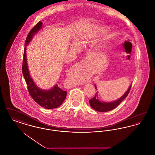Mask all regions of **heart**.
<instances>
[{
    "mask_svg": "<svg viewBox=\"0 0 155 155\" xmlns=\"http://www.w3.org/2000/svg\"><path fill=\"white\" fill-rule=\"evenodd\" d=\"M101 32L100 31H93L91 32H89V33H87L85 34H82L81 36L80 37V41L81 43H85L87 42H89L91 41L92 39L96 38L97 37H98L99 35H101ZM74 46V45H73ZM104 45L101 44L99 45V48H104ZM82 80H80L79 82H81Z\"/></svg>",
    "mask_w": 155,
    "mask_h": 155,
    "instance_id": "obj_1",
    "label": "heart"
}]
</instances>
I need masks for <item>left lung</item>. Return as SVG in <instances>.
<instances>
[{"label": "left lung", "instance_id": "obj_1", "mask_svg": "<svg viewBox=\"0 0 155 155\" xmlns=\"http://www.w3.org/2000/svg\"><path fill=\"white\" fill-rule=\"evenodd\" d=\"M95 89L97 88L95 85ZM131 88V85L130 86L128 90L125 92V94L123 96L117 100L111 102H101L98 99V97L97 96V93H96L95 96L89 100L90 106L94 110L97 111H100V112H106V111L111 110L115 109L116 107H117L118 106V104L121 103L127 96H128Z\"/></svg>", "mask_w": 155, "mask_h": 155}]
</instances>
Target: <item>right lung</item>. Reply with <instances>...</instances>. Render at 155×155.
Instances as JSON below:
<instances>
[{"mask_svg": "<svg viewBox=\"0 0 155 155\" xmlns=\"http://www.w3.org/2000/svg\"><path fill=\"white\" fill-rule=\"evenodd\" d=\"M42 22L39 21L32 28L27 37L25 46L29 44L34 35L42 28ZM22 72L30 95L32 96L34 101H35L41 106L49 109H54L57 108L63 103L66 97L67 92L60 88L58 84H56L49 90H44L39 88L32 80L28 68L26 58V47H25L24 51Z\"/></svg>", "mask_w": 155, "mask_h": 155, "instance_id": "right-lung-1", "label": "right lung"}]
</instances>
